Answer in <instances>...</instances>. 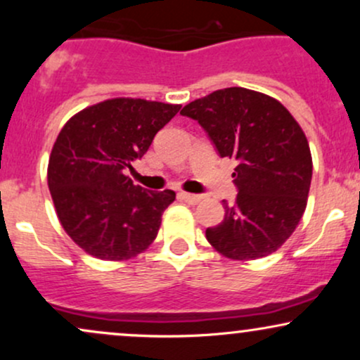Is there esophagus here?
I'll return each instance as SVG.
<instances>
[{
  "label": "esophagus",
  "instance_id": "1",
  "mask_svg": "<svg viewBox=\"0 0 360 360\" xmlns=\"http://www.w3.org/2000/svg\"><path fill=\"white\" fill-rule=\"evenodd\" d=\"M179 198L181 200L188 201V203H191V205L201 203V200H203V196H200V194H191V193H179Z\"/></svg>",
  "mask_w": 360,
  "mask_h": 360
}]
</instances>
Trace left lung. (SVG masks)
I'll return each mask as SVG.
<instances>
[{"label":"left lung","instance_id":"obj_1","mask_svg":"<svg viewBox=\"0 0 360 360\" xmlns=\"http://www.w3.org/2000/svg\"><path fill=\"white\" fill-rule=\"evenodd\" d=\"M181 115L198 120L221 157L238 162V194L206 240L232 260L266 257L291 237L307 210L313 162L307 135L274 98L225 88L194 100Z\"/></svg>","mask_w":360,"mask_h":360}]
</instances>
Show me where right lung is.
<instances>
[{
    "mask_svg": "<svg viewBox=\"0 0 360 360\" xmlns=\"http://www.w3.org/2000/svg\"><path fill=\"white\" fill-rule=\"evenodd\" d=\"M181 105L111 98L81 110L62 127L47 183L62 229L86 254L127 260L155 240L176 193L147 191L127 169L150 147Z\"/></svg>",
    "mask_w": 360,
    "mask_h": 360,
    "instance_id": "1",
    "label": "right lung"
}]
</instances>
